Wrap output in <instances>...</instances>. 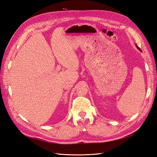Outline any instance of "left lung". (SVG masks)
<instances>
[{
  "mask_svg": "<svg viewBox=\"0 0 157 157\" xmlns=\"http://www.w3.org/2000/svg\"><path fill=\"white\" fill-rule=\"evenodd\" d=\"M136 48H138V49L140 50V51H141V50H140V48H139V47H138V46L137 45H136Z\"/></svg>",
  "mask_w": 157,
  "mask_h": 157,
  "instance_id": "1",
  "label": "left lung"
}]
</instances>
